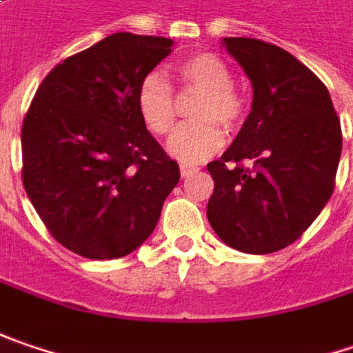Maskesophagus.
Instances as JSON below:
<instances>
[{
  "mask_svg": "<svg viewBox=\"0 0 353 353\" xmlns=\"http://www.w3.org/2000/svg\"><path fill=\"white\" fill-rule=\"evenodd\" d=\"M197 170H199L197 165H190V163H179V172H181V177L194 176Z\"/></svg>",
  "mask_w": 353,
  "mask_h": 353,
  "instance_id": "34e87169",
  "label": "esophagus"
}]
</instances>
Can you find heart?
I'll return each instance as SVG.
<instances>
[{
  "label": "heart",
  "mask_w": 353,
  "mask_h": 353,
  "mask_svg": "<svg viewBox=\"0 0 353 353\" xmlns=\"http://www.w3.org/2000/svg\"><path fill=\"white\" fill-rule=\"evenodd\" d=\"M185 88L201 92L192 117L197 119L172 135L168 150L179 159L201 161L223 143V130L234 132L243 119V99L232 85V72L216 53H194L179 68ZM137 110L156 135L172 134L177 119V99L172 85L159 72L148 73L137 90Z\"/></svg>",
  "instance_id": "1"
}]
</instances>
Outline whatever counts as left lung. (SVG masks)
<instances>
[{"label": "left lung", "mask_w": 353, "mask_h": 353, "mask_svg": "<svg viewBox=\"0 0 353 353\" xmlns=\"http://www.w3.org/2000/svg\"><path fill=\"white\" fill-rule=\"evenodd\" d=\"M252 81V112L223 156L208 163V219L223 243L274 254L300 238L332 197L342 156L340 117L327 88L278 46L223 37ZM248 159L254 172L241 168Z\"/></svg>", "instance_id": "8db88e82"}]
</instances>
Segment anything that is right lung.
Instances as JSON below:
<instances>
[{"label": "right lung", "instance_id": "1", "mask_svg": "<svg viewBox=\"0 0 353 353\" xmlns=\"http://www.w3.org/2000/svg\"><path fill=\"white\" fill-rule=\"evenodd\" d=\"M174 39L114 33L55 65L21 128L23 185L53 238L90 259L123 258L156 230L179 165L137 110L141 79Z\"/></svg>", "mask_w": 353, "mask_h": 353}]
</instances>
